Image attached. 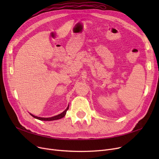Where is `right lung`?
Instances as JSON below:
<instances>
[{"mask_svg":"<svg viewBox=\"0 0 159 159\" xmlns=\"http://www.w3.org/2000/svg\"><path fill=\"white\" fill-rule=\"evenodd\" d=\"M69 109V106H68V107L66 108V109L62 112L61 113V114L59 115H57L56 116H52V117H49V118H44V117H39V116H35L33 115L32 114L30 113V115L33 116V117H34L37 119H39L40 120H45V121H51V120H58V119H62L63 118L64 116L66 115V111H68V110Z\"/></svg>","mask_w":159,"mask_h":159,"instance_id":"add662e5","label":"right lung"}]
</instances>
